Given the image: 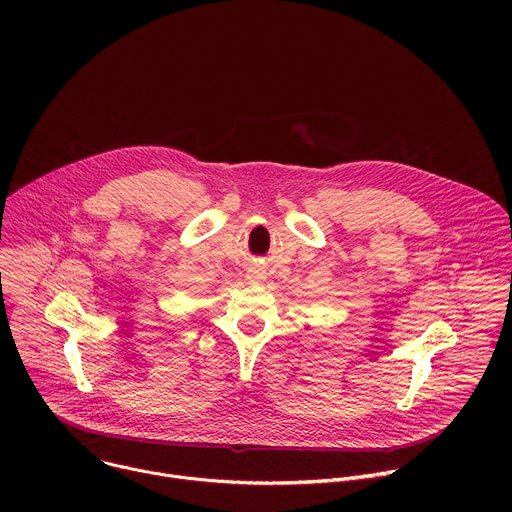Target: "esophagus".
<instances>
[{
    "label": "esophagus",
    "mask_w": 512,
    "mask_h": 512,
    "mask_svg": "<svg viewBox=\"0 0 512 512\" xmlns=\"http://www.w3.org/2000/svg\"><path fill=\"white\" fill-rule=\"evenodd\" d=\"M261 279H263V273H261V271H251V273H249V281L257 283V281H261Z\"/></svg>",
    "instance_id": "34e87169"
}]
</instances>
